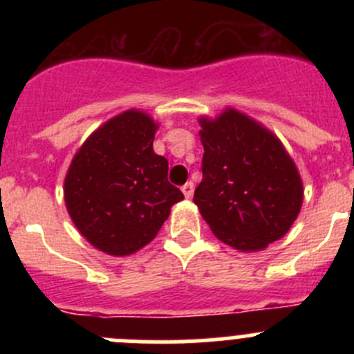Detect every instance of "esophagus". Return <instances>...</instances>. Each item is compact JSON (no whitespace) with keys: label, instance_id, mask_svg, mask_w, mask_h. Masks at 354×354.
<instances>
[{"label":"esophagus","instance_id":"esophagus-1","mask_svg":"<svg viewBox=\"0 0 354 354\" xmlns=\"http://www.w3.org/2000/svg\"><path fill=\"white\" fill-rule=\"evenodd\" d=\"M181 192H183L185 197L192 198V195H194V183H192V181H188V183H185L183 187H181Z\"/></svg>","mask_w":354,"mask_h":354}]
</instances>
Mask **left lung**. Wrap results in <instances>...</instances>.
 Returning <instances> with one entry per match:
<instances>
[{
  "label": "left lung",
  "mask_w": 354,
  "mask_h": 354,
  "mask_svg": "<svg viewBox=\"0 0 354 354\" xmlns=\"http://www.w3.org/2000/svg\"><path fill=\"white\" fill-rule=\"evenodd\" d=\"M202 181L194 202L223 243L259 252L288 233L303 183L279 138L236 109L200 118Z\"/></svg>",
  "instance_id": "left-lung-1"
}]
</instances>
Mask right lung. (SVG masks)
I'll return each instance as SVG.
<instances>
[{"mask_svg": "<svg viewBox=\"0 0 354 354\" xmlns=\"http://www.w3.org/2000/svg\"><path fill=\"white\" fill-rule=\"evenodd\" d=\"M156 130L144 111H124L99 127L68 167V214L82 236L108 255H131L151 243L183 200L167 181V159L152 149Z\"/></svg>", "mask_w": 354, "mask_h": 354, "instance_id": "add662e5", "label": "right lung"}]
</instances>
